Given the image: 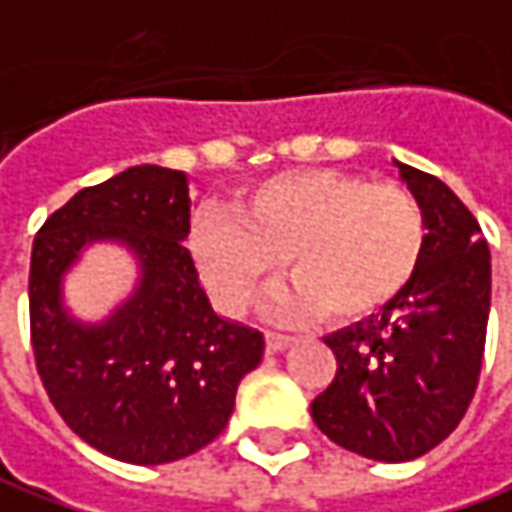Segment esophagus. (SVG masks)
<instances>
[{
  "label": "esophagus",
  "instance_id": "obj_1",
  "mask_svg": "<svg viewBox=\"0 0 512 512\" xmlns=\"http://www.w3.org/2000/svg\"><path fill=\"white\" fill-rule=\"evenodd\" d=\"M266 340H269V348H272L274 354H277V351H286V348L294 343V337H289V334H280V331H266Z\"/></svg>",
  "mask_w": 512,
  "mask_h": 512
}]
</instances>
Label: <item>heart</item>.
I'll return each instance as SVG.
<instances>
[{"label":"heart","mask_w":512,"mask_h":512,"mask_svg":"<svg viewBox=\"0 0 512 512\" xmlns=\"http://www.w3.org/2000/svg\"><path fill=\"white\" fill-rule=\"evenodd\" d=\"M425 240V215L408 189L337 169H294L257 184L232 215L203 212L192 255L232 314L252 309L286 260L294 286L277 309H323L345 323L388 306L411 283Z\"/></svg>","instance_id":"heart-1"}]
</instances>
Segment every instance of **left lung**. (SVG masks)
Returning a JSON list of instances; mask_svg holds the SVG:
<instances>
[{
  "mask_svg": "<svg viewBox=\"0 0 512 512\" xmlns=\"http://www.w3.org/2000/svg\"><path fill=\"white\" fill-rule=\"evenodd\" d=\"M397 167L425 215V252L379 314L326 337L337 374L311 402L331 442L377 462H411L462 422L490 314V249L476 218L439 178Z\"/></svg>",
  "mask_w": 512,
  "mask_h": 512,
  "instance_id": "obj_1",
  "label": "left lung"
}]
</instances>
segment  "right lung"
I'll return each mask as SVG.
<instances>
[{
    "label": "right lung",
    "mask_w": 512,
    "mask_h": 512,
    "mask_svg": "<svg viewBox=\"0 0 512 512\" xmlns=\"http://www.w3.org/2000/svg\"><path fill=\"white\" fill-rule=\"evenodd\" d=\"M186 235V175L144 164L76 192L33 240L36 371L67 428L118 462L167 465L209 445L266 348L257 328L212 311ZM96 239L135 251L142 280L104 324L87 327L63 309L61 277Z\"/></svg>",
    "instance_id": "add662e5"
}]
</instances>
